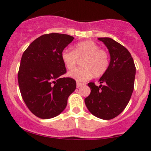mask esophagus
Listing matches in <instances>:
<instances>
[{
	"label": "esophagus",
	"instance_id": "1",
	"mask_svg": "<svg viewBox=\"0 0 151 151\" xmlns=\"http://www.w3.org/2000/svg\"><path fill=\"white\" fill-rule=\"evenodd\" d=\"M83 85H84V84H83V83H77V88H80V87L83 86Z\"/></svg>",
	"mask_w": 151,
	"mask_h": 151
}]
</instances>
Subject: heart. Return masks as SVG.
<instances>
[{"label": "heart", "mask_w": 151, "mask_h": 151, "mask_svg": "<svg viewBox=\"0 0 151 151\" xmlns=\"http://www.w3.org/2000/svg\"><path fill=\"white\" fill-rule=\"evenodd\" d=\"M77 58L83 59V67L68 72V76L77 82H85L95 77L103 75L109 65V55L92 41H85L76 44L74 50L64 49L61 52L63 64L68 70L76 66Z\"/></svg>", "instance_id": "1"}]
</instances>
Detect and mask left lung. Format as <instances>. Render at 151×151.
Wrapping results in <instances>:
<instances>
[{"instance_id": "obj_1", "label": "left lung", "mask_w": 151, "mask_h": 151, "mask_svg": "<svg viewBox=\"0 0 151 151\" xmlns=\"http://www.w3.org/2000/svg\"><path fill=\"white\" fill-rule=\"evenodd\" d=\"M98 39L107 47L110 62L106 71L99 80V86L93 83L88 84L91 91L85 99V103L94 116L110 120L120 115L130 100L134 91L136 68L126 47L111 38Z\"/></svg>"}]
</instances>
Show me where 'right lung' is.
Instances as JSON below:
<instances>
[{
    "label": "right lung",
    "instance_id": "right-lung-1",
    "mask_svg": "<svg viewBox=\"0 0 151 151\" xmlns=\"http://www.w3.org/2000/svg\"><path fill=\"white\" fill-rule=\"evenodd\" d=\"M74 39L61 33L42 35L22 54L18 72L19 90L25 104L38 118L49 119L60 115L75 91V80L61 77L66 72L61 52Z\"/></svg>",
    "mask_w": 151,
    "mask_h": 151
}]
</instances>
